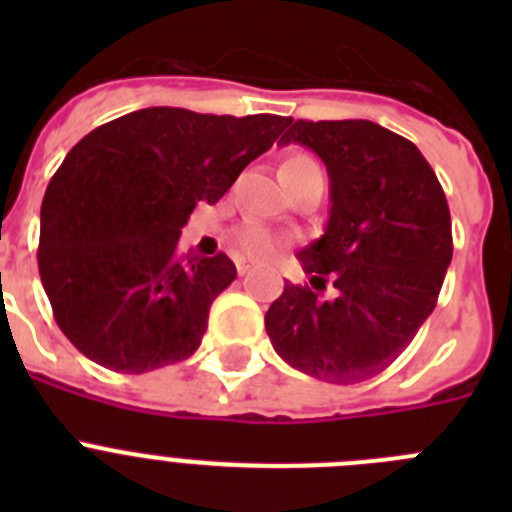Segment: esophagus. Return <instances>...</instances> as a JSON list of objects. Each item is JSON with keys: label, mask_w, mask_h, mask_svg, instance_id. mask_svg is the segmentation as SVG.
I'll return each mask as SVG.
<instances>
[{"label": "esophagus", "mask_w": 512, "mask_h": 512, "mask_svg": "<svg viewBox=\"0 0 512 512\" xmlns=\"http://www.w3.org/2000/svg\"><path fill=\"white\" fill-rule=\"evenodd\" d=\"M235 266H238V274H241V277H246L248 271H251V264H246V261H238Z\"/></svg>", "instance_id": "1"}]
</instances>
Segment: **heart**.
Segmentation results:
<instances>
[{"label": "heart", "mask_w": 512, "mask_h": 512, "mask_svg": "<svg viewBox=\"0 0 512 512\" xmlns=\"http://www.w3.org/2000/svg\"><path fill=\"white\" fill-rule=\"evenodd\" d=\"M305 169H320L310 156H289L282 164V171H305ZM287 246V238L277 230L266 228V225L259 223H246L238 233H235V253L243 256V259L251 261H264L271 259L274 253H279Z\"/></svg>", "instance_id": "obj_1"}]
</instances>
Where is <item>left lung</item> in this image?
Segmentation results:
<instances>
[{
    "mask_svg": "<svg viewBox=\"0 0 512 512\" xmlns=\"http://www.w3.org/2000/svg\"><path fill=\"white\" fill-rule=\"evenodd\" d=\"M318 153L330 176L325 233L297 253L312 287L284 284L266 312L289 366L333 384L374 377L428 320L451 264L449 202L408 138L369 120H297L282 140ZM333 281L337 297L317 289Z\"/></svg>",
    "mask_w": 512,
    "mask_h": 512,
    "instance_id": "1",
    "label": "left lung"
}]
</instances>
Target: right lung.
<instances>
[{
	"label": "right lung",
	"instance_id": "obj_1",
	"mask_svg": "<svg viewBox=\"0 0 512 512\" xmlns=\"http://www.w3.org/2000/svg\"><path fill=\"white\" fill-rule=\"evenodd\" d=\"M289 122L146 107L71 148L40 207L38 269L58 328L81 354L143 374L200 348L235 264L225 253L182 256L179 235L194 207L215 205Z\"/></svg>",
	"mask_w": 512,
	"mask_h": 512
}]
</instances>
